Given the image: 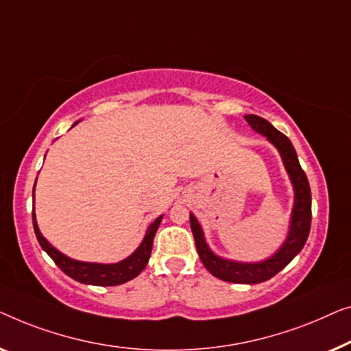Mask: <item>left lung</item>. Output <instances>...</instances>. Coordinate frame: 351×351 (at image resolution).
Instances as JSON below:
<instances>
[{"instance_id":"8db88e82","label":"left lung","mask_w":351,"mask_h":351,"mask_svg":"<svg viewBox=\"0 0 351 351\" xmlns=\"http://www.w3.org/2000/svg\"><path fill=\"white\" fill-rule=\"evenodd\" d=\"M245 119L251 125L254 132L267 138L280 152L281 160H283L285 170L288 171L294 189V205L291 211L289 230L286 240L270 258L259 261V263H240V261L224 259L215 254L206 243L202 226L194 215H189L192 235L195 240L197 253L200 261L204 263L205 269L216 278L230 281V283H243V285H256L267 281L285 269L295 256L304 248L305 241L308 239L310 223H312V194H310L308 180L302 167L299 164L298 154L293 143L283 133L276 130L269 121L256 114H246Z\"/></svg>"}]
</instances>
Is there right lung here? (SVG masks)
Masks as SVG:
<instances>
[{
    "label": "right lung",
    "mask_w": 351,
    "mask_h": 351,
    "mask_svg": "<svg viewBox=\"0 0 351 351\" xmlns=\"http://www.w3.org/2000/svg\"><path fill=\"white\" fill-rule=\"evenodd\" d=\"M76 124L77 122H75L73 125ZM34 186H36V182H34ZM33 197H34V189H33ZM162 218H164V215L152 221L149 227L146 229L145 239H143L140 246H138V248L133 251L128 258L114 264L84 263V261L71 259L68 258L66 254L60 253V251L53 248V246L44 239V235L41 234V230H39L38 227L34 210H33V227L41 248L51 256L52 261L58 265V267H60V270H63L68 276H71L73 280L79 281V283L93 285V286H117V285L127 283V281H130L132 278H135V276L140 275L143 272V269L146 267L147 261L151 258L152 241H154V235L157 229H159Z\"/></svg>",
    "instance_id": "right-lung-1"
}]
</instances>
